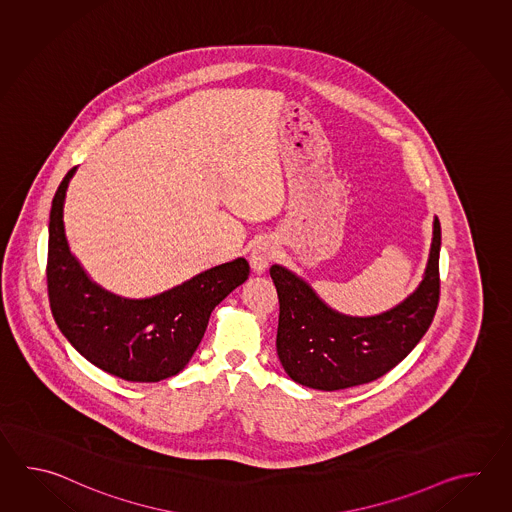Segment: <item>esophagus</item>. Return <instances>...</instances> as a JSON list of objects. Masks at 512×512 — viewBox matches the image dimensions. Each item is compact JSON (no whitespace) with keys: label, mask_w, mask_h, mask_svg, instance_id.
<instances>
[{"label":"esophagus","mask_w":512,"mask_h":512,"mask_svg":"<svg viewBox=\"0 0 512 512\" xmlns=\"http://www.w3.org/2000/svg\"><path fill=\"white\" fill-rule=\"evenodd\" d=\"M276 258V245L271 240L263 238L258 241L251 252L252 271L263 272L267 269V265Z\"/></svg>","instance_id":"34e87169"}]
</instances>
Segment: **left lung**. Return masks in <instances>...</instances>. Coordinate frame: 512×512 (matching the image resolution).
<instances>
[{"mask_svg": "<svg viewBox=\"0 0 512 512\" xmlns=\"http://www.w3.org/2000/svg\"><path fill=\"white\" fill-rule=\"evenodd\" d=\"M441 225L434 238L425 278L403 304L382 315L353 318L329 309L293 272L272 265L280 300L276 351L294 382L315 390H344L375 381L393 370L417 346L439 304Z\"/></svg>", "mask_w": 512, "mask_h": 512, "instance_id": "1", "label": "left lung"}]
</instances>
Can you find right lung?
Masks as SVG:
<instances>
[{
    "mask_svg": "<svg viewBox=\"0 0 512 512\" xmlns=\"http://www.w3.org/2000/svg\"><path fill=\"white\" fill-rule=\"evenodd\" d=\"M75 170L58 186L49 218L47 291L55 322L84 359L109 375L131 382L174 377L196 353L212 309L249 278L251 267L238 258L144 300L104 291L67 245L64 199Z\"/></svg>",
    "mask_w": 512,
    "mask_h": 512,
    "instance_id": "obj_1",
    "label": "right lung"
}]
</instances>
